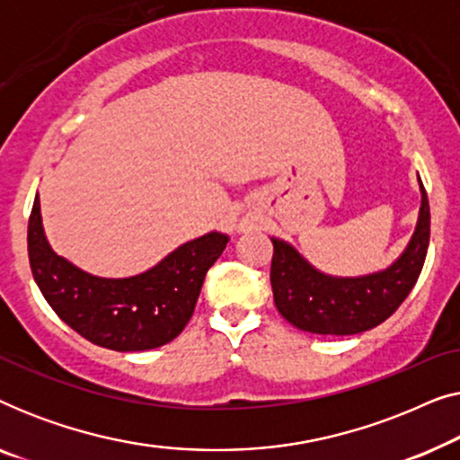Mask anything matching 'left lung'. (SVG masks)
<instances>
[{
  "label": "left lung",
  "mask_w": 460,
  "mask_h": 460,
  "mask_svg": "<svg viewBox=\"0 0 460 460\" xmlns=\"http://www.w3.org/2000/svg\"><path fill=\"white\" fill-rule=\"evenodd\" d=\"M429 224V200L420 184L419 222L404 253L381 272L354 279L320 272L291 244L272 238L270 282L280 316L316 335H356L385 323L412 291L423 270Z\"/></svg>",
  "instance_id": "obj_1"
}]
</instances>
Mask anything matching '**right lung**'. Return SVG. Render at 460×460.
Here are the masks:
<instances>
[{"mask_svg":"<svg viewBox=\"0 0 460 460\" xmlns=\"http://www.w3.org/2000/svg\"><path fill=\"white\" fill-rule=\"evenodd\" d=\"M27 243L33 279L60 320L100 348L144 351L161 348L184 331L207 270L222 255L228 236L209 232L180 244L146 272L100 279L54 253L35 197Z\"/></svg>","mask_w":460,"mask_h":460,"instance_id":"add662e5","label":"right lung"}]
</instances>
